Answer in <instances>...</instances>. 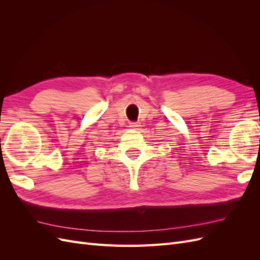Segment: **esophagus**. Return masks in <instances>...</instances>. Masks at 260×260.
I'll return each mask as SVG.
<instances>
[{"label":"esophagus","instance_id":"esophagus-1","mask_svg":"<svg viewBox=\"0 0 260 260\" xmlns=\"http://www.w3.org/2000/svg\"><path fill=\"white\" fill-rule=\"evenodd\" d=\"M129 127H130L131 129H138V128L140 127V124H139V122H130Z\"/></svg>","mask_w":260,"mask_h":260}]
</instances>
